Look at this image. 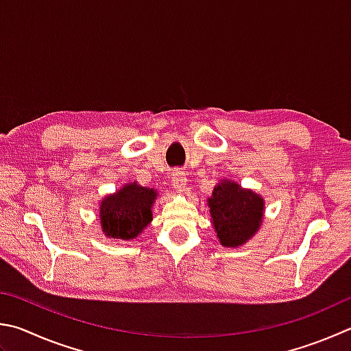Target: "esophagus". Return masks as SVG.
<instances>
[{
  "instance_id": "esophagus-1",
  "label": "esophagus",
  "mask_w": 351,
  "mask_h": 351,
  "mask_svg": "<svg viewBox=\"0 0 351 351\" xmlns=\"http://www.w3.org/2000/svg\"><path fill=\"white\" fill-rule=\"evenodd\" d=\"M171 186H173V189L176 190V192H180V193L186 192V189H187V178H186V175H184L182 171H180V170L173 171V176H171Z\"/></svg>"
}]
</instances>
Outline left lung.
<instances>
[{"label":"left lung","mask_w":351,"mask_h":351,"mask_svg":"<svg viewBox=\"0 0 351 351\" xmlns=\"http://www.w3.org/2000/svg\"><path fill=\"white\" fill-rule=\"evenodd\" d=\"M207 201L221 245L234 248L245 244L263 224L264 199L234 181H221Z\"/></svg>","instance_id":"1"}]
</instances>
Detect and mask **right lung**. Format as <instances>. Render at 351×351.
Here are the masks:
<instances>
[{
    "mask_svg": "<svg viewBox=\"0 0 351 351\" xmlns=\"http://www.w3.org/2000/svg\"><path fill=\"white\" fill-rule=\"evenodd\" d=\"M154 189L136 182L125 184L117 193L106 196L99 206L101 228L107 238L130 241L141 234L152 221V206L156 199Z\"/></svg>",
    "mask_w": 351,
    "mask_h": 351,
    "instance_id": "right-lung-1",
    "label": "right lung"
}]
</instances>
